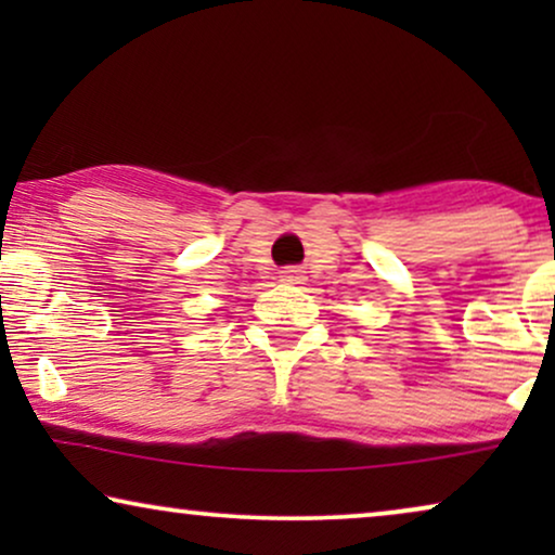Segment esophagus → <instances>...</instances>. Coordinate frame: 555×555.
I'll return each mask as SVG.
<instances>
[{
    "instance_id": "esophagus-1",
    "label": "esophagus",
    "mask_w": 555,
    "mask_h": 555,
    "mask_svg": "<svg viewBox=\"0 0 555 555\" xmlns=\"http://www.w3.org/2000/svg\"><path fill=\"white\" fill-rule=\"evenodd\" d=\"M280 280L287 285H300L302 280H306V275H302L300 268H285L283 272H280Z\"/></svg>"
}]
</instances>
